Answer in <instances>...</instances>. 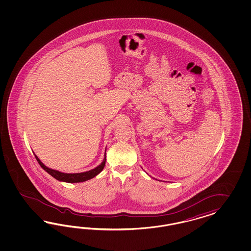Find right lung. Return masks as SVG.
Listing matches in <instances>:
<instances>
[{
    "label": "right lung",
    "instance_id": "obj_1",
    "mask_svg": "<svg viewBox=\"0 0 251 251\" xmlns=\"http://www.w3.org/2000/svg\"><path fill=\"white\" fill-rule=\"evenodd\" d=\"M36 159L38 160V164L40 165V167H42L46 172H48L50 176H52L54 178H56L59 181H63V182L67 183H79L84 182L86 180H89L93 177H95L96 176L99 175V173L103 170V168L105 167L106 164V151H105V156L104 159L102 161V163L95 167L94 169H91L89 171L86 172H82V173H74V174H67V173H62L58 170H54L50 167H46L45 165L39 160L38 156L35 154Z\"/></svg>",
    "mask_w": 251,
    "mask_h": 251
}]
</instances>
